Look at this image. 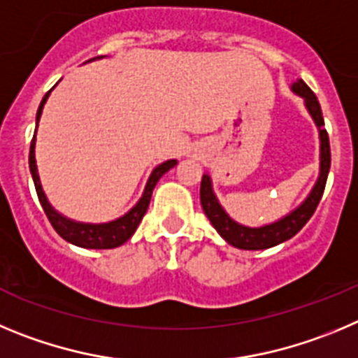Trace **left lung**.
Instances as JSON below:
<instances>
[{"label": "left lung", "mask_w": 358, "mask_h": 358, "mask_svg": "<svg viewBox=\"0 0 358 358\" xmlns=\"http://www.w3.org/2000/svg\"><path fill=\"white\" fill-rule=\"evenodd\" d=\"M292 91L305 99V105H307L312 119H314L317 128H320L321 139L320 178L315 182L314 189H312V192L308 194V198L305 199L296 210H292L291 214L285 215V217L280 219V221H276V223L267 224V227H243V224L235 223L234 219L228 217L227 212H224L223 207L217 203L214 192H212L210 176L203 175L201 178L199 199H201L203 212H205L207 217L210 219L212 227L217 230V234L221 235L228 244L239 248V250H266V248H273L276 246V244L283 243V241L294 237V235L307 224L308 219L312 217V214H314L317 205H320L321 196H323L324 192L328 171H330V141H328V134L327 130H324V119L323 114H321V105L320 101H317V98H315L314 92L310 91V87H308L303 80H298V82L292 83Z\"/></svg>", "instance_id": "8db88e82"}]
</instances>
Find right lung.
<instances>
[{
	"label": "right lung",
	"instance_id": "add662e5",
	"mask_svg": "<svg viewBox=\"0 0 358 358\" xmlns=\"http://www.w3.org/2000/svg\"><path fill=\"white\" fill-rule=\"evenodd\" d=\"M50 92L51 91L46 92V96H44L41 105H38L37 123L41 114H43V107H44V103H46L48 96H50ZM175 166H176V160H167V162L160 164L159 167H155L153 173H151L150 180H148L143 198H141L139 203H137V205H135L128 214H124L123 217H119L115 219V221H112V223H105V224L75 223V221H69V219H66L64 215H60L59 212H55L53 207L48 203L46 196H44L43 192V187H41V182H38L37 164H35V135H34V139H31V146H30V171H31V176H34L35 191H37L38 201H41V205H43L44 214H46L48 219H50L51 227H53L55 231H57L62 239H66L67 243L75 244V246H80V248H91V250H110V248H117L123 243H127L131 235H134V231L137 230V227H139L141 219H143L144 214H146L148 205H150V199H151V192H153V189H155L160 176Z\"/></svg>",
	"mask_w": 358,
	"mask_h": 358
}]
</instances>
